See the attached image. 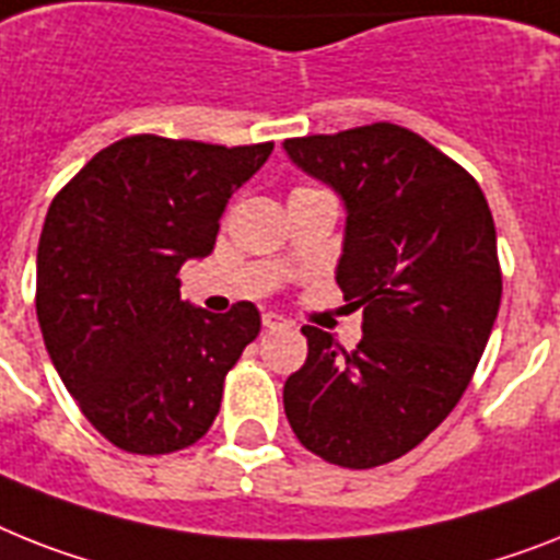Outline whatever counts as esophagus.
<instances>
[{"mask_svg": "<svg viewBox=\"0 0 560 560\" xmlns=\"http://www.w3.org/2000/svg\"><path fill=\"white\" fill-rule=\"evenodd\" d=\"M262 326H266V329H285V326H289V320H285L283 314L266 312L262 314Z\"/></svg>", "mask_w": 560, "mask_h": 560, "instance_id": "esophagus-1", "label": "esophagus"}]
</instances>
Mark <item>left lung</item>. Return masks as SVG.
<instances>
[{"mask_svg":"<svg viewBox=\"0 0 560 560\" xmlns=\"http://www.w3.org/2000/svg\"><path fill=\"white\" fill-rule=\"evenodd\" d=\"M283 148L343 200L337 285L363 312L352 352L303 326L308 358L283 386L285 418L323 460L372 469L441 427L472 381L501 306L492 211L469 171L400 125Z\"/></svg>","mask_w":560,"mask_h":560,"instance_id":"1","label":"left lung"}]
</instances>
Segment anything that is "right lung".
Returning a JSON list of instances; mask_svg holds the SVG:
<instances>
[{
  "label": "right lung",
  "mask_w": 560,
  "mask_h": 560,
  "mask_svg": "<svg viewBox=\"0 0 560 560\" xmlns=\"http://www.w3.org/2000/svg\"><path fill=\"white\" fill-rule=\"evenodd\" d=\"M275 142L211 145L133 133L54 197L36 252V317L91 427L133 455L206 435L260 312L179 300V269L214 252L225 202Z\"/></svg>",
  "instance_id": "obj_1"
}]
</instances>
